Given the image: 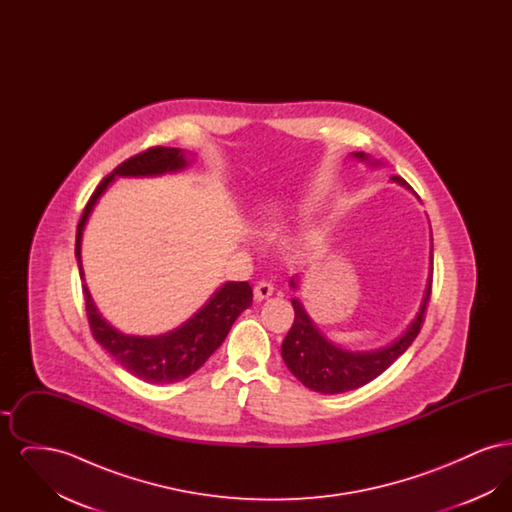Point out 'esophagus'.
I'll list each match as a JSON object with an SVG mask.
<instances>
[{
  "instance_id": "esophagus-1",
  "label": "esophagus",
  "mask_w": 512,
  "mask_h": 512,
  "mask_svg": "<svg viewBox=\"0 0 512 512\" xmlns=\"http://www.w3.org/2000/svg\"><path fill=\"white\" fill-rule=\"evenodd\" d=\"M274 293V286L267 282V280H261L257 286H255V299H268L270 295Z\"/></svg>"
}]
</instances>
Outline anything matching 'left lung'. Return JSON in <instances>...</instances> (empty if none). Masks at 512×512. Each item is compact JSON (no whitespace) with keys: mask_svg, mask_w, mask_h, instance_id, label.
<instances>
[{"mask_svg":"<svg viewBox=\"0 0 512 512\" xmlns=\"http://www.w3.org/2000/svg\"><path fill=\"white\" fill-rule=\"evenodd\" d=\"M357 159H368L365 153H355ZM397 184L407 186V182L399 176H391ZM432 263L434 257L430 255ZM434 270V268H432ZM432 270L426 284V292L422 297L420 311L407 328V332L397 341H393L388 347L376 349V351H347L340 349L334 343L326 340L322 332L315 326V322L309 318L303 305L292 299L293 318L292 328L282 343V359L290 368L293 376L307 386L309 390L320 393H343V391L357 390L361 386L380 376L391 363H395L413 343L418 336L426 307L432 295ZM295 288V282L292 280Z\"/></svg>","mask_w":512,"mask_h":512,"instance_id":"1","label":"left lung"}]
</instances>
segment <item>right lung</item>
I'll list each match as a JSON object with an SVG mask.
<instances>
[{"mask_svg":"<svg viewBox=\"0 0 512 512\" xmlns=\"http://www.w3.org/2000/svg\"><path fill=\"white\" fill-rule=\"evenodd\" d=\"M188 165L184 151L178 147H149L146 151L126 159L115 171L99 182L96 192L84 207L76 226L74 255L78 261L80 280H84L80 245L88 217L101 194L115 180V176H157L184 169ZM86 315L94 340L130 374L149 384H172L194 374L199 366L217 351L228 336L234 320L244 313L253 301V290L247 282H226L215 295L180 328L163 336H126L115 330L101 313L82 284Z\"/></svg>","mask_w":512,"mask_h":512,"instance_id":"obj_1","label":"right lung"}]
</instances>
